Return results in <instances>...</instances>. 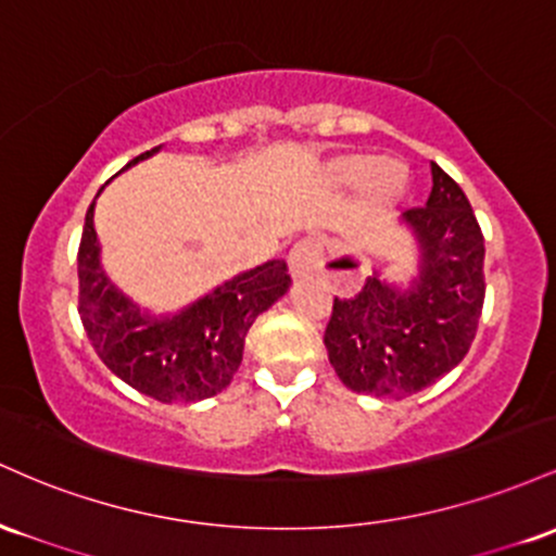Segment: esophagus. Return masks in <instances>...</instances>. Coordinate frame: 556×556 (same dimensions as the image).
<instances>
[{"mask_svg":"<svg viewBox=\"0 0 556 556\" xmlns=\"http://www.w3.org/2000/svg\"><path fill=\"white\" fill-rule=\"evenodd\" d=\"M320 254H323V244L317 239H302V241H296L294 247H291V252H289V273H291V278L294 280H302V278H307V276H312V270H315L317 267V260H320Z\"/></svg>","mask_w":556,"mask_h":556,"instance_id":"esophagus-1","label":"esophagus"}]
</instances>
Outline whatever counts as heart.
Masks as SVG:
<instances>
[{
    "instance_id": "b5f03b06",
    "label": "heart",
    "mask_w": 556,
    "mask_h": 556,
    "mask_svg": "<svg viewBox=\"0 0 556 556\" xmlns=\"http://www.w3.org/2000/svg\"><path fill=\"white\" fill-rule=\"evenodd\" d=\"M328 180L339 189L359 186L370 207H389L407 191L409 170L404 162L391 157L372 160L370 154H344L328 165Z\"/></svg>"
}]
</instances>
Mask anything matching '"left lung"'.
Wrapping results in <instances>:
<instances>
[{
  "label": "left lung",
  "instance_id": "obj_1",
  "mask_svg": "<svg viewBox=\"0 0 556 556\" xmlns=\"http://www.w3.org/2000/svg\"><path fill=\"white\" fill-rule=\"evenodd\" d=\"M430 176L426 207L402 215L417 252L415 276L399 286L372 270L357 296L333 302L328 359L357 394L413 396L454 370L476 339L485 296L483 233L457 180L435 162Z\"/></svg>",
  "mask_w": 556,
  "mask_h": 556
}]
</instances>
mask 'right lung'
<instances>
[{
  "label": "right lung",
  "instance_id": "right-lung-1",
  "mask_svg": "<svg viewBox=\"0 0 556 556\" xmlns=\"http://www.w3.org/2000/svg\"><path fill=\"white\" fill-rule=\"evenodd\" d=\"M160 149L139 154L123 170ZM97 197L86 212L78 249V312L99 359L130 389L162 404L202 402L220 394L244 357L247 330L289 291L286 262H262L178 312L154 315L123 294L102 267V247L93 228Z\"/></svg>",
  "mask_w": 556,
  "mask_h": 556
}]
</instances>
